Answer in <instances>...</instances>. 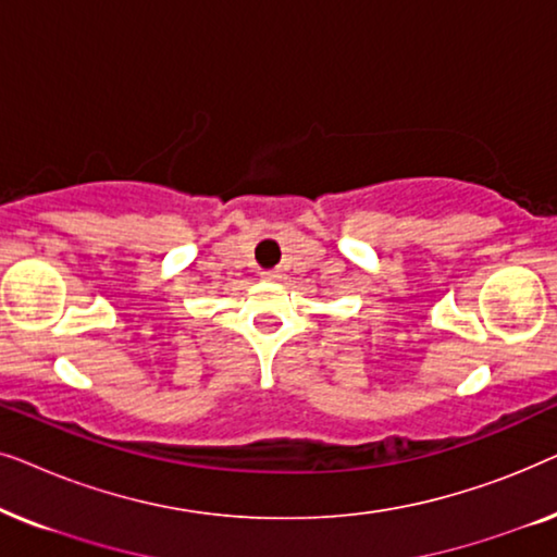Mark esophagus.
Returning <instances> with one entry per match:
<instances>
[{
    "label": "esophagus",
    "instance_id": "1",
    "mask_svg": "<svg viewBox=\"0 0 557 557\" xmlns=\"http://www.w3.org/2000/svg\"><path fill=\"white\" fill-rule=\"evenodd\" d=\"M261 276H263V281H281V278L286 276V273L281 271V269H273V271H263Z\"/></svg>",
    "mask_w": 557,
    "mask_h": 557
}]
</instances>
